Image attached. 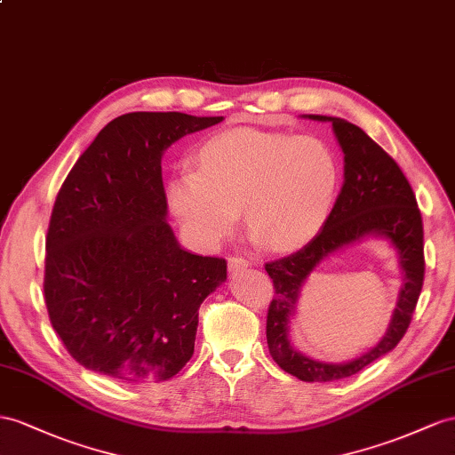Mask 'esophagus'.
Here are the masks:
<instances>
[{
	"mask_svg": "<svg viewBox=\"0 0 455 455\" xmlns=\"http://www.w3.org/2000/svg\"><path fill=\"white\" fill-rule=\"evenodd\" d=\"M248 265H250V261L240 258V255H232V258L228 259V269H230L232 273H238V271H242V269H248Z\"/></svg>",
	"mask_w": 455,
	"mask_h": 455,
	"instance_id": "esophagus-1",
	"label": "esophagus"
}]
</instances>
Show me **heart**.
I'll return each mask as SVG.
<instances>
[{"label":"heart","instance_id":"b5f03b06","mask_svg":"<svg viewBox=\"0 0 455 455\" xmlns=\"http://www.w3.org/2000/svg\"><path fill=\"white\" fill-rule=\"evenodd\" d=\"M190 169L172 177L167 200L205 246L242 220L267 251L290 253L319 235L340 186V163L319 138L235 126L205 138Z\"/></svg>","mask_w":455,"mask_h":455}]
</instances>
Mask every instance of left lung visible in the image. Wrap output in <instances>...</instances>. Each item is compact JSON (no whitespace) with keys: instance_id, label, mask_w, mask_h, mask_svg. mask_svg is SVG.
<instances>
[{"instance_id":"1","label":"left lung","mask_w":455,"mask_h":455,"mask_svg":"<svg viewBox=\"0 0 455 455\" xmlns=\"http://www.w3.org/2000/svg\"><path fill=\"white\" fill-rule=\"evenodd\" d=\"M331 121L344 151V184L319 235L288 258L265 265L275 296L267 311V344L276 365L306 382H331L352 377L398 346L410 327L425 278L423 219L405 174L375 140L339 116L309 115ZM365 235H382L399 251L404 286L387 332L369 353L346 364H323L287 340L289 315L310 271L331 252Z\"/></svg>"}]
</instances>
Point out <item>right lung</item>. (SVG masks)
Segmentation results:
<instances>
[{
    "label": "right lung",
    "mask_w": 455,
    "mask_h": 455,
    "mask_svg": "<svg viewBox=\"0 0 455 455\" xmlns=\"http://www.w3.org/2000/svg\"><path fill=\"white\" fill-rule=\"evenodd\" d=\"M223 116L136 111L103 126L55 197L44 298L80 365L123 382L167 380L194 354L197 309L227 281L223 258L179 246L161 157Z\"/></svg>",
    "instance_id": "right-lung-1"
}]
</instances>
